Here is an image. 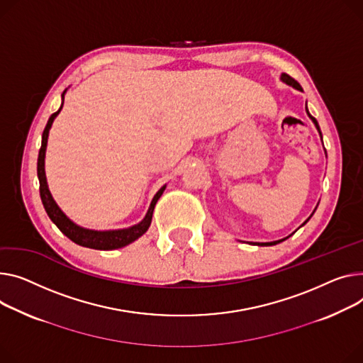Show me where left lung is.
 Returning a JSON list of instances; mask_svg holds the SVG:
<instances>
[{
    "label": "left lung",
    "mask_w": 363,
    "mask_h": 363,
    "mask_svg": "<svg viewBox=\"0 0 363 363\" xmlns=\"http://www.w3.org/2000/svg\"><path fill=\"white\" fill-rule=\"evenodd\" d=\"M281 80H283L284 83H287V84L294 86V87H295V89H298V90H302L301 84H299V83H298L295 79H292L291 76H289V74H284V72H283V74H281ZM306 112H308V108H306ZM308 115H309V112H308ZM309 118L312 119V123L315 124L317 130L320 131V125H318V123H317V119L313 118L312 115H309ZM320 135H321V131H320ZM321 138H323V137H321ZM306 222H308V220H306ZM306 222H305V223H306ZM305 223H303V225H305ZM284 239H286V238H284ZM284 239H280V240H274V242H261V244H258V242H257V244H254V245H259V247H270V245H276V244H279V242H283Z\"/></svg>",
    "instance_id": "8db88e82"
}]
</instances>
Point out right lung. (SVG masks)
<instances>
[{"label": "right lung", "instance_id": "right-lung-1", "mask_svg": "<svg viewBox=\"0 0 363 363\" xmlns=\"http://www.w3.org/2000/svg\"><path fill=\"white\" fill-rule=\"evenodd\" d=\"M64 93H65V90H64ZM64 93H62V99H64ZM61 109H62V105L57 112H54L50 116V119H48V124L43 130V134H42V146H40L39 156H38V178H39V191H40L42 204H43L48 216H50V219L74 244L86 247V248H91V250H102V251L123 248V247L134 242V240L138 239L143 233H146V230L149 229V226L152 223V216H153L155 206H156L157 200L160 199V196L163 194L164 186H162L156 192V196L152 200V204L149 207V211H147L146 217H144V219L135 226H131L128 229H119V230L98 232V230L83 229V228L77 226L76 223H72L68 219V217L61 211V208L57 206V203L54 201L50 189H48L46 177H45V152H46L48 134H50V128L54 123L55 116L60 113Z\"/></svg>", "mask_w": 363, "mask_h": 363}]
</instances>
